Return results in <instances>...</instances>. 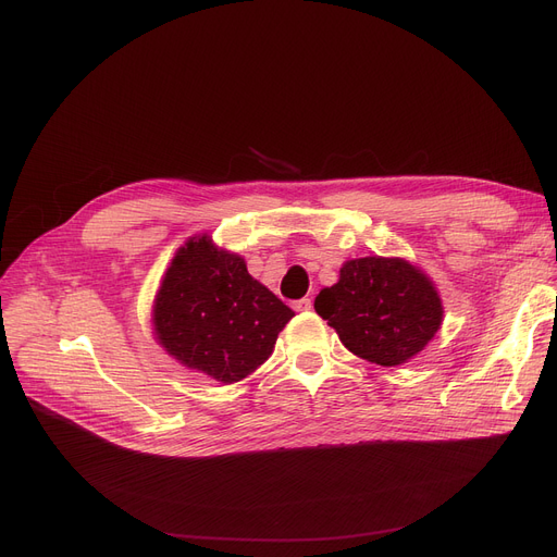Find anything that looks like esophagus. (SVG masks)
<instances>
[{
    "mask_svg": "<svg viewBox=\"0 0 557 557\" xmlns=\"http://www.w3.org/2000/svg\"><path fill=\"white\" fill-rule=\"evenodd\" d=\"M311 307H313L311 298H302V300H296V302H294V309H296V311H309Z\"/></svg>",
    "mask_w": 557,
    "mask_h": 557,
    "instance_id": "34e87169",
    "label": "esophagus"
}]
</instances>
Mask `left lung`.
Segmentation results:
<instances>
[{"mask_svg":"<svg viewBox=\"0 0 557 557\" xmlns=\"http://www.w3.org/2000/svg\"><path fill=\"white\" fill-rule=\"evenodd\" d=\"M313 309L349 352L386 368L422 352L443 323L433 282L399 257L345 261L338 282L320 290Z\"/></svg>","mask_w":557,"mask_h":557,"instance_id":"1","label":"left lung"}]
</instances>
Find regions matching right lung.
<instances>
[{
  "mask_svg": "<svg viewBox=\"0 0 557 557\" xmlns=\"http://www.w3.org/2000/svg\"><path fill=\"white\" fill-rule=\"evenodd\" d=\"M294 315L248 273L244 257L202 234L175 252L166 269L153 327L173 359L234 384L273 355L277 334Z\"/></svg>",
  "mask_w": 557,
  "mask_h": 557,
  "instance_id": "add662e5",
  "label": "right lung"
}]
</instances>
